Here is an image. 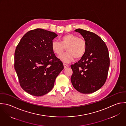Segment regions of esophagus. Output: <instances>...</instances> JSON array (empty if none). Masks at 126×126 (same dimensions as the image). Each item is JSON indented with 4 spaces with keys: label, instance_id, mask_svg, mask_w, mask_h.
<instances>
[{
    "label": "esophagus",
    "instance_id": "1",
    "mask_svg": "<svg viewBox=\"0 0 126 126\" xmlns=\"http://www.w3.org/2000/svg\"><path fill=\"white\" fill-rule=\"evenodd\" d=\"M63 65H64V68H67V67H69V65L66 64H65V63H64V64H63Z\"/></svg>",
    "mask_w": 126,
    "mask_h": 126
}]
</instances>
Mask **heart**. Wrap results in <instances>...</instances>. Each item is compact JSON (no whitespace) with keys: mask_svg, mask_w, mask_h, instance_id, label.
Here are the masks:
<instances>
[{"mask_svg":"<svg viewBox=\"0 0 126 126\" xmlns=\"http://www.w3.org/2000/svg\"><path fill=\"white\" fill-rule=\"evenodd\" d=\"M66 48L67 53L59 56V59L64 63H70L75 58L79 59L85 53L86 44L85 41L73 34H66L60 39V42L55 40L51 43L52 51L59 56Z\"/></svg>","mask_w":126,"mask_h":126,"instance_id":"1","label":"heart"}]
</instances>
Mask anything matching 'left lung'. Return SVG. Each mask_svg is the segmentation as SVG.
I'll list each match as a JSON object with an SVG mask.
<instances>
[{
	"label": "left lung",
	"mask_w": 126,
	"mask_h": 126,
	"mask_svg": "<svg viewBox=\"0 0 126 126\" xmlns=\"http://www.w3.org/2000/svg\"><path fill=\"white\" fill-rule=\"evenodd\" d=\"M75 31L84 39L86 50L78 62L71 65V82L78 91L92 93L100 89L107 80L110 64L108 48L97 34L80 28Z\"/></svg>",
	"instance_id": "1"
}]
</instances>
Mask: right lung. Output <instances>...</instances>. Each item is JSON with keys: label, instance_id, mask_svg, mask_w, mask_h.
Wrapping results in <instances>:
<instances>
[{"label": "right lung", "instance_id": "1", "mask_svg": "<svg viewBox=\"0 0 126 126\" xmlns=\"http://www.w3.org/2000/svg\"><path fill=\"white\" fill-rule=\"evenodd\" d=\"M54 32L37 28L22 37L15 52V69L21 88L35 96H43L53 87L64 69L63 63L52 51Z\"/></svg>", "mask_w": 126, "mask_h": 126}]
</instances>
